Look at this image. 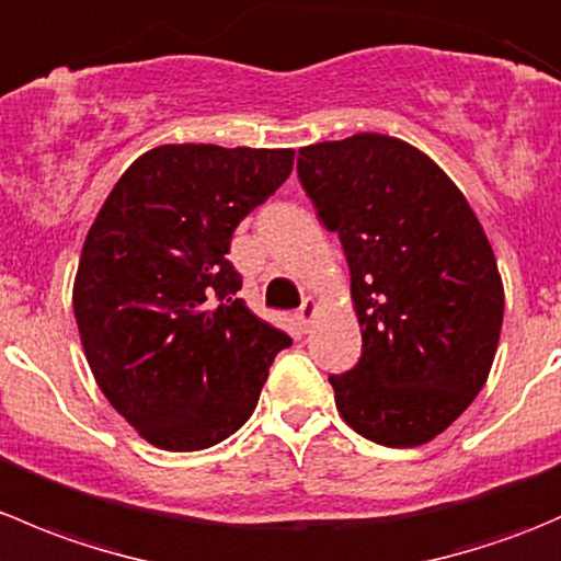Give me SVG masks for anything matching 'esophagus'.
<instances>
[{
	"mask_svg": "<svg viewBox=\"0 0 561 561\" xmlns=\"http://www.w3.org/2000/svg\"><path fill=\"white\" fill-rule=\"evenodd\" d=\"M314 314H317V304H314V298H304V304H301V307H298V312H296L298 325H301L304 331H309V325H312Z\"/></svg>",
	"mask_w": 561,
	"mask_h": 561,
	"instance_id": "34e87169",
	"label": "esophagus"
}]
</instances>
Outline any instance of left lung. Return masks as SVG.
I'll return each instance as SVG.
<instances>
[{
    "label": "left lung",
    "instance_id": "left-lung-1",
    "mask_svg": "<svg viewBox=\"0 0 561 561\" xmlns=\"http://www.w3.org/2000/svg\"><path fill=\"white\" fill-rule=\"evenodd\" d=\"M298 179L350 265L360 360L331 375L360 437L415 448L489 380L505 293L467 197L423 151L360 133L304 146Z\"/></svg>",
    "mask_w": 561,
    "mask_h": 561
}]
</instances>
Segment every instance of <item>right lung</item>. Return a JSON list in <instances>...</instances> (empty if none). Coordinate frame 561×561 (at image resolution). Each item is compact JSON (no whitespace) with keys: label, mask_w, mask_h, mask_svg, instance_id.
I'll list each match as a JSON object with an SVG mask.
<instances>
[{"label":"right lung","mask_w":561,"mask_h":561,"mask_svg":"<svg viewBox=\"0 0 561 561\" xmlns=\"http://www.w3.org/2000/svg\"><path fill=\"white\" fill-rule=\"evenodd\" d=\"M293 149L157 146L89 228L72 309L113 410L162 450L239 432L293 339L247 309L230 239L293 171Z\"/></svg>","instance_id":"right-lung-1"}]
</instances>
